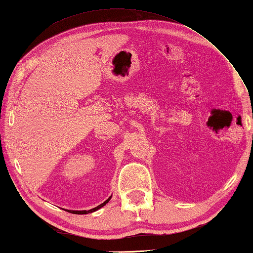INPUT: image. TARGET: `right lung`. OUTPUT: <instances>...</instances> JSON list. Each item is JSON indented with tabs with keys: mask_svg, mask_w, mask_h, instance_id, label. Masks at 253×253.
<instances>
[{
	"mask_svg": "<svg viewBox=\"0 0 253 253\" xmlns=\"http://www.w3.org/2000/svg\"><path fill=\"white\" fill-rule=\"evenodd\" d=\"M110 199H111V197L107 199V200L105 201V202H103L102 204H100V206H98L96 208H93V209H91V210H89V211H69L68 210V212H71V213H74V214H88V213H91V212H94V211H96V210H99L100 208H102V207H104L105 204L110 201Z\"/></svg>",
	"mask_w": 253,
	"mask_h": 253,
	"instance_id": "right-lung-1",
	"label": "right lung"
}]
</instances>
